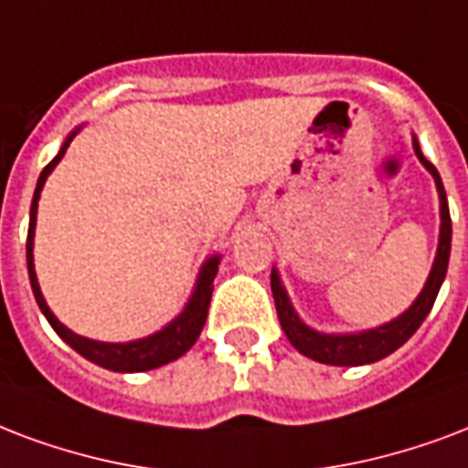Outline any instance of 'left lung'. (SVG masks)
I'll return each mask as SVG.
<instances>
[{
    "instance_id": "left-lung-1",
    "label": "left lung",
    "mask_w": 468,
    "mask_h": 468,
    "mask_svg": "<svg viewBox=\"0 0 468 468\" xmlns=\"http://www.w3.org/2000/svg\"><path fill=\"white\" fill-rule=\"evenodd\" d=\"M412 149H415L417 159L434 178L437 196H440V242H437V255H434L432 270L430 277L424 282L422 292L417 294L412 304L395 316L388 324H380L376 329L353 331V334H326V331L312 329L309 324L299 319L297 309L292 306V299L282 284L280 270L272 267V277H270V287H272L274 306H277V316H280L282 331L290 338V344L297 348L302 356L312 358V361L326 363V366H366V363H376L392 351H398L412 334H415L427 314L432 312L434 299L440 294V287L444 277H447L449 267V252H452V218H449L447 194L441 186L440 171L434 169L432 164L427 162L420 149V142L412 134Z\"/></svg>"
}]
</instances>
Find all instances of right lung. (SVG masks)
I'll use <instances>...</instances> for the list:
<instances>
[{"instance_id":"1","label":"right lung","mask_w":468,"mask_h":468,"mask_svg":"<svg viewBox=\"0 0 468 468\" xmlns=\"http://www.w3.org/2000/svg\"><path fill=\"white\" fill-rule=\"evenodd\" d=\"M80 127L70 132L63 142V147L53 162L41 171V176L36 181L34 201H31V210H28V238H27V267H28V280H31V290H34L36 304L41 309L48 324L53 326V331L58 334L63 341H66L73 351H78L83 358H88L90 363L100 366V368L115 370V373H144V370L159 368V366H166V363L176 361L184 353L196 344V338L201 336L203 324H206V316H208V304L210 294H213V280L218 274L220 255H210L206 258V262L198 270V277H196L194 292L188 297L186 306L181 309V314H176L174 319L162 326L154 334H149L144 338H134V341H124V344H110V341H95V338H85L76 331H70L66 324H60L56 319V314L48 309L44 294H41V287H38V280H36L34 270V235H36V213H38V198H41V191H44L46 178L51 176V171L56 169V164L63 159L68 144L73 142Z\"/></svg>"}]
</instances>
